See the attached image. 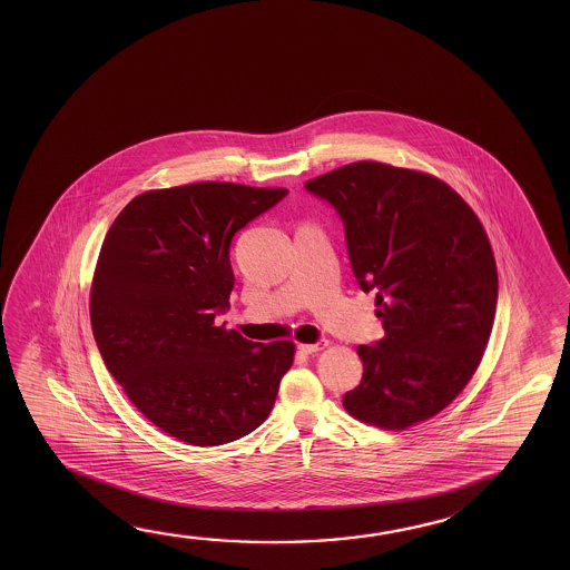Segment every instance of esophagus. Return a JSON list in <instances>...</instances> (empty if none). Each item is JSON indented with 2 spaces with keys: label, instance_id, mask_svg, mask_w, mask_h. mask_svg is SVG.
Segmentation results:
<instances>
[{
  "label": "esophagus",
  "instance_id": "34e87169",
  "mask_svg": "<svg viewBox=\"0 0 570 570\" xmlns=\"http://www.w3.org/2000/svg\"><path fill=\"white\" fill-rule=\"evenodd\" d=\"M326 340H320L316 344H299L298 350L302 354H316L320 350H324L326 347Z\"/></svg>",
  "mask_w": 570,
  "mask_h": 570
}]
</instances>
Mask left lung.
<instances>
[{
    "instance_id": "left-lung-1",
    "label": "left lung",
    "mask_w": 570,
    "mask_h": 570,
    "mask_svg": "<svg viewBox=\"0 0 570 570\" xmlns=\"http://www.w3.org/2000/svg\"><path fill=\"white\" fill-rule=\"evenodd\" d=\"M304 187L340 216L355 281L375 289L385 330L357 345L364 375L345 410L383 430L430 420L473 377L493 330L499 282L483 226L439 178L374 160Z\"/></svg>"
}]
</instances>
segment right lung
Segmentation results:
<instances>
[{"mask_svg": "<svg viewBox=\"0 0 570 570\" xmlns=\"http://www.w3.org/2000/svg\"><path fill=\"white\" fill-rule=\"evenodd\" d=\"M286 195L233 183L149 190L105 236L89 306L97 347L135 407L190 445L256 430L294 362L292 342L215 324L230 308L234 234Z\"/></svg>", "mask_w": 570, "mask_h": 570, "instance_id": "obj_1", "label": "right lung"}]
</instances>
